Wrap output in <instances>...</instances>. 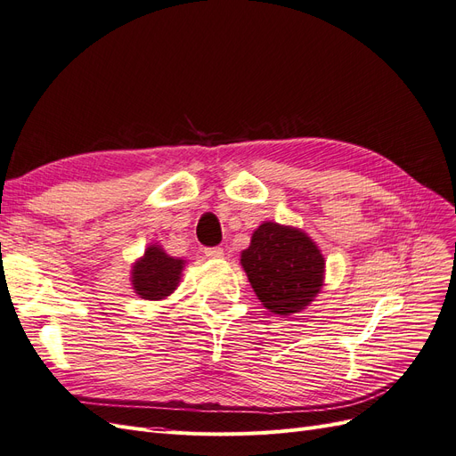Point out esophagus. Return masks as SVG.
<instances>
[{
  "label": "esophagus",
  "mask_w": 456,
  "mask_h": 456,
  "mask_svg": "<svg viewBox=\"0 0 456 456\" xmlns=\"http://www.w3.org/2000/svg\"><path fill=\"white\" fill-rule=\"evenodd\" d=\"M205 256L207 258H223L224 256V249H223V247H207Z\"/></svg>",
  "instance_id": "1"
}]
</instances>
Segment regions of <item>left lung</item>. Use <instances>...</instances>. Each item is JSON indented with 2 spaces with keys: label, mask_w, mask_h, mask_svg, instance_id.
I'll list each match as a JSON object with an SVG mask.
<instances>
[{
  "label": "left lung",
  "mask_w": 456,
  "mask_h": 456,
  "mask_svg": "<svg viewBox=\"0 0 456 456\" xmlns=\"http://www.w3.org/2000/svg\"><path fill=\"white\" fill-rule=\"evenodd\" d=\"M241 266L258 300L270 312L291 315L305 310L323 285V255L305 232L275 223L260 224Z\"/></svg>",
  "instance_id": "1"
}]
</instances>
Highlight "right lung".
<instances>
[{
  "label": "right lung",
  "instance_id": "add662e5",
  "mask_svg": "<svg viewBox=\"0 0 456 456\" xmlns=\"http://www.w3.org/2000/svg\"><path fill=\"white\" fill-rule=\"evenodd\" d=\"M184 260L169 256L161 247L151 245L144 256L133 266L134 293L146 300H161L169 297L181 280Z\"/></svg>",
  "mask_w": 456,
  "mask_h": 456
}]
</instances>
